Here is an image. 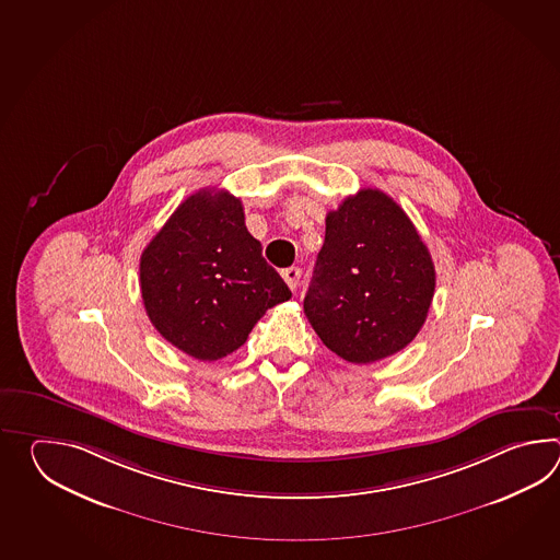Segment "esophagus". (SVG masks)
I'll return each mask as SVG.
<instances>
[{
	"mask_svg": "<svg viewBox=\"0 0 560 560\" xmlns=\"http://www.w3.org/2000/svg\"><path fill=\"white\" fill-rule=\"evenodd\" d=\"M300 276H302V270L296 268V266L285 268L284 272H282V278H284L285 284H288L290 290H296L298 284H300Z\"/></svg>",
	"mask_w": 560,
	"mask_h": 560,
	"instance_id": "34e87169",
	"label": "esophagus"
}]
</instances>
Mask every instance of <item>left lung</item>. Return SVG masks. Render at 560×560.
Segmentation results:
<instances>
[{
	"instance_id": "obj_1",
	"label": "left lung",
	"mask_w": 560,
	"mask_h": 560,
	"mask_svg": "<svg viewBox=\"0 0 560 560\" xmlns=\"http://www.w3.org/2000/svg\"><path fill=\"white\" fill-rule=\"evenodd\" d=\"M434 285L429 248L405 210L364 188L326 215L304 312L334 354L370 364L415 340Z\"/></svg>"
}]
</instances>
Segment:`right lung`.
I'll list each match as a JSON object with an SVG mask.
<instances>
[{
	"mask_svg": "<svg viewBox=\"0 0 560 560\" xmlns=\"http://www.w3.org/2000/svg\"><path fill=\"white\" fill-rule=\"evenodd\" d=\"M140 288L155 330L208 362L238 350L266 310L292 296L244 224L240 198L215 188L186 198L145 246Z\"/></svg>",
	"mask_w": 560,
	"mask_h": 560,
	"instance_id": "obj_1",
	"label": "right lung"
}]
</instances>
